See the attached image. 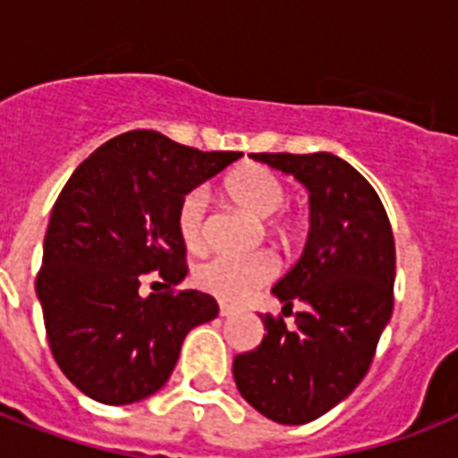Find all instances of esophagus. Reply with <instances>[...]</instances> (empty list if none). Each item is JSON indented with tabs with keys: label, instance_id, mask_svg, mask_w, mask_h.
Instances as JSON below:
<instances>
[{
	"label": "esophagus",
	"instance_id": "obj_1",
	"mask_svg": "<svg viewBox=\"0 0 458 458\" xmlns=\"http://www.w3.org/2000/svg\"><path fill=\"white\" fill-rule=\"evenodd\" d=\"M218 311H221V316H233V313H235V306L221 301V304H218Z\"/></svg>",
	"mask_w": 458,
	"mask_h": 458
}]
</instances>
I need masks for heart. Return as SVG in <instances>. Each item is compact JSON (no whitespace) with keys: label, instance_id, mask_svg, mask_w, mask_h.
I'll return each mask as SVG.
<instances>
[{"label":"heart","instance_id":"obj_1","mask_svg":"<svg viewBox=\"0 0 458 458\" xmlns=\"http://www.w3.org/2000/svg\"><path fill=\"white\" fill-rule=\"evenodd\" d=\"M225 192L237 207L247 208L257 218L278 214L287 204V185L264 165H247L225 180ZM268 228L285 235L287 221L283 216L268 218ZM178 233L190 251H201L208 242V197L204 187H194L182 197L178 207ZM278 273V261L268 251H257L250 257L207 259L194 268V283L204 293L225 301L247 300L257 287L266 285Z\"/></svg>","mask_w":458,"mask_h":458}]
</instances>
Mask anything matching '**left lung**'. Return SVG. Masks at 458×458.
Returning <instances> with one entry per match:
<instances>
[{
	"mask_svg": "<svg viewBox=\"0 0 458 458\" xmlns=\"http://www.w3.org/2000/svg\"><path fill=\"white\" fill-rule=\"evenodd\" d=\"M293 173L309 190L311 228L304 254L273 285L283 313L264 320V340L233 361L237 390L283 426L316 420L340 404L369 373L392 316L394 235L383 201L344 158L316 154H251Z\"/></svg>",
	"mask_w": 458,
	"mask_h": 458,
	"instance_id": "1",
	"label": "left lung"
}]
</instances>
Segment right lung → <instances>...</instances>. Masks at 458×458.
Segmentation results:
<instances>
[{"instance_id": "add662e5", "label": "right lung", "mask_w": 458, "mask_h": 458, "mask_svg": "<svg viewBox=\"0 0 458 458\" xmlns=\"http://www.w3.org/2000/svg\"><path fill=\"white\" fill-rule=\"evenodd\" d=\"M242 152H199L131 131L89 154L61 190L35 280L47 340L64 376L95 402L123 406L161 390L185 335L218 316L211 294L178 290L182 197ZM147 272L165 293L142 298Z\"/></svg>"}]
</instances>
